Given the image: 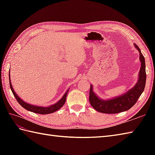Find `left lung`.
<instances>
[{
    "label": "left lung",
    "mask_w": 155,
    "mask_h": 155,
    "mask_svg": "<svg viewBox=\"0 0 155 155\" xmlns=\"http://www.w3.org/2000/svg\"><path fill=\"white\" fill-rule=\"evenodd\" d=\"M134 47L139 52L140 61L141 62L139 79L137 84L126 93L109 100H103L98 98L93 92V86L91 85L89 101L91 106L96 110L102 113L107 114H116L128 110L135 104L143 93L145 87L147 79L145 60L144 56L141 53L139 47L136 44H134Z\"/></svg>",
    "instance_id": "obj_1"
}]
</instances>
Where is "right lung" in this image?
<instances>
[{
  "label": "right lung",
  "mask_w": 155,
  "mask_h": 155,
  "mask_svg": "<svg viewBox=\"0 0 155 155\" xmlns=\"http://www.w3.org/2000/svg\"><path fill=\"white\" fill-rule=\"evenodd\" d=\"M9 83H10V87H11V89L12 92L13 94H14L15 97L16 98V101H18V103L21 105V106L27 109V110L31 111L32 113H38V114H50L54 112L57 111L58 110L60 109V108L63 106L64 104L65 103L66 101V98H67L68 92L69 91V88L66 92L65 94L63 95V97H62L61 100H59L57 103H56L55 104L51 105V106L48 107H39V106H35V105H32L31 104H28L25 103V101H23L21 98H20L16 93H15V91L13 89V88L12 87V84L11 82V78H10V74H9Z\"/></svg>",
  "instance_id": "1"
}]
</instances>
